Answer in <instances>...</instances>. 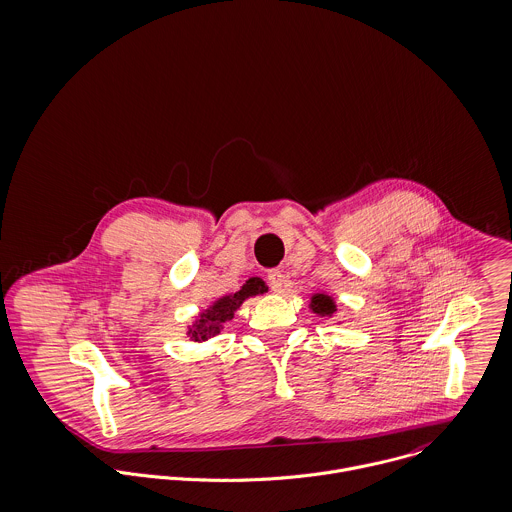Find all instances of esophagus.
<instances>
[{"label":"esophagus","instance_id":"esophagus-1","mask_svg":"<svg viewBox=\"0 0 512 512\" xmlns=\"http://www.w3.org/2000/svg\"><path fill=\"white\" fill-rule=\"evenodd\" d=\"M266 280H268V286H270L272 292H280L282 286H284V276H282V272H278V270H270L268 276H266Z\"/></svg>","mask_w":512,"mask_h":512}]
</instances>
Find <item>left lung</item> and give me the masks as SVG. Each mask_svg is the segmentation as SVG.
<instances>
[{
	"label": "left lung",
	"mask_w": 512,
	"mask_h": 512,
	"mask_svg": "<svg viewBox=\"0 0 512 512\" xmlns=\"http://www.w3.org/2000/svg\"><path fill=\"white\" fill-rule=\"evenodd\" d=\"M311 309L319 315H333L335 313V303L331 297L323 295V293H317L311 297Z\"/></svg>",
	"instance_id": "8db88e82"
}]
</instances>
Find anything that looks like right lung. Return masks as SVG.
Returning <instances> with one entry per match:
<instances>
[{"instance_id":"right-lung-1","label":"right lung","mask_w":512,"mask_h":512,"mask_svg":"<svg viewBox=\"0 0 512 512\" xmlns=\"http://www.w3.org/2000/svg\"><path fill=\"white\" fill-rule=\"evenodd\" d=\"M268 290L264 286V282L260 278H250L240 292L234 293V295H226L219 299L207 313L201 315V319L193 325V329L189 331L191 337L195 341H205V339H211L215 335H219L222 331V323L230 321L234 311L240 307V303L250 297V295H256V293H264Z\"/></svg>"}]
</instances>
